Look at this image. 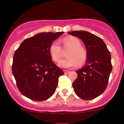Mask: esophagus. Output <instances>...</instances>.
Wrapping results in <instances>:
<instances>
[{
    "label": "esophagus",
    "mask_w": 124,
    "mask_h": 124,
    "mask_svg": "<svg viewBox=\"0 0 124 124\" xmlns=\"http://www.w3.org/2000/svg\"><path fill=\"white\" fill-rule=\"evenodd\" d=\"M64 71V73H65V74H68L69 73V70H63Z\"/></svg>",
    "instance_id": "obj_1"
}]
</instances>
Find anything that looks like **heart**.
<instances>
[{
    "label": "heart",
    "mask_w": 124,
    "mask_h": 124,
    "mask_svg": "<svg viewBox=\"0 0 124 124\" xmlns=\"http://www.w3.org/2000/svg\"><path fill=\"white\" fill-rule=\"evenodd\" d=\"M63 49H68L66 54L68 58L62 59L58 63L60 67L64 68L82 65L87 59L86 51L81 46L80 41L74 36H68L63 38L62 41ZM51 57L54 62H58L62 57V48L58 42L51 44L49 49Z\"/></svg>",
    "instance_id": "obj_1"
}]
</instances>
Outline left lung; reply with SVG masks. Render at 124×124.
Wrapping results in <instances>:
<instances>
[{"label": "left lung", "mask_w": 124, "mask_h": 124, "mask_svg": "<svg viewBox=\"0 0 124 124\" xmlns=\"http://www.w3.org/2000/svg\"><path fill=\"white\" fill-rule=\"evenodd\" d=\"M68 34L82 39L87 50L86 65L77 70L78 78L72 85L80 99L89 100L101 94L106 89L112 70L111 54L103 39L85 31Z\"/></svg>", "instance_id": "1"}]
</instances>
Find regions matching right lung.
<instances>
[{
	"label": "right lung",
	"instance_id": "right-lung-1",
	"mask_svg": "<svg viewBox=\"0 0 124 124\" xmlns=\"http://www.w3.org/2000/svg\"><path fill=\"white\" fill-rule=\"evenodd\" d=\"M63 32H41L25 39L15 51L12 72L23 95L37 101L55 93L58 78L64 73L52 61L51 44Z\"/></svg>",
	"mask_w": 124,
	"mask_h": 124
}]
</instances>
